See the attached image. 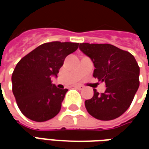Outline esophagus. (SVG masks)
Here are the masks:
<instances>
[{"instance_id": "obj_1", "label": "esophagus", "mask_w": 149, "mask_h": 149, "mask_svg": "<svg viewBox=\"0 0 149 149\" xmlns=\"http://www.w3.org/2000/svg\"><path fill=\"white\" fill-rule=\"evenodd\" d=\"M75 88H77L80 89V90H81V89H83V88H84V87H83V86H81V85H77V86H75Z\"/></svg>"}]
</instances>
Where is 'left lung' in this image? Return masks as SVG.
<instances>
[{
  "label": "left lung",
  "mask_w": 149,
  "mask_h": 149,
  "mask_svg": "<svg viewBox=\"0 0 149 149\" xmlns=\"http://www.w3.org/2000/svg\"><path fill=\"white\" fill-rule=\"evenodd\" d=\"M80 49L90 57L95 69L93 77L104 82L106 90L84 101L92 116L111 120L121 116L131 105L140 81V67L130 52L109 44H80Z\"/></svg>",
  "instance_id": "obj_1"
}]
</instances>
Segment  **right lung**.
<instances>
[{"label":"right lung","instance_id":"obj_1","mask_svg":"<svg viewBox=\"0 0 149 149\" xmlns=\"http://www.w3.org/2000/svg\"><path fill=\"white\" fill-rule=\"evenodd\" d=\"M79 43H45L24 56L12 75L13 93L21 112L33 121L49 120L57 115L68 89L52 84L65 57L78 49Z\"/></svg>","mask_w":149,"mask_h":149}]
</instances>
